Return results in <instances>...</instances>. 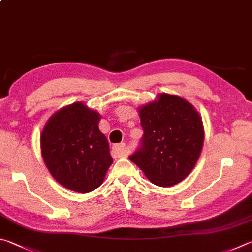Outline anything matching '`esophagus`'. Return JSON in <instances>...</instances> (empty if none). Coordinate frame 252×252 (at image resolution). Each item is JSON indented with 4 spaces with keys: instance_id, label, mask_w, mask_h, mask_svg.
I'll list each match as a JSON object with an SVG mask.
<instances>
[{
    "instance_id": "34e87169",
    "label": "esophagus",
    "mask_w": 252,
    "mask_h": 252,
    "mask_svg": "<svg viewBox=\"0 0 252 252\" xmlns=\"http://www.w3.org/2000/svg\"><path fill=\"white\" fill-rule=\"evenodd\" d=\"M125 151H126V144L125 143H120L117 145L112 146V157L113 158H121L125 155Z\"/></svg>"
}]
</instances>
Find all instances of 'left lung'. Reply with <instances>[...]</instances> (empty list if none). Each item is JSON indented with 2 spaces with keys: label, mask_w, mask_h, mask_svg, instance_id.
I'll use <instances>...</instances> for the list:
<instances>
[{
  "label": "left lung",
  "mask_w": 252,
  "mask_h": 252,
  "mask_svg": "<svg viewBox=\"0 0 252 252\" xmlns=\"http://www.w3.org/2000/svg\"><path fill=\"white\" fill-rule=\"evenodd\" d=\"M144 134L129 158L153 184L170 187L189 175L204 144V126L191 103L177 95L159 94L139 109Z\"/></svg>",
  "instance_id": "8db88e82"
}]
</instances>
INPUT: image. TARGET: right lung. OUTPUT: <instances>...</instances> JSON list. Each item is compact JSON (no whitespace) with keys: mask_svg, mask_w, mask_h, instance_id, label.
Here are the masks:
<instances>
[{"mask_svg":"<svg viewBox=\"0 0 252 252\" xmlns=\"http://www.w3.org/2000/svg\"><path fill=\"white\" fill-rule=\"evenodd\" d=\"M99 121L97 111L75 102L54 113L40 135V151L49 173L77 193L98 189L113 162Z\"/></svg>","mask_w":252,"mask_h":252,"instance_id":"add662e5","label":"right lung"}]
</instances>
